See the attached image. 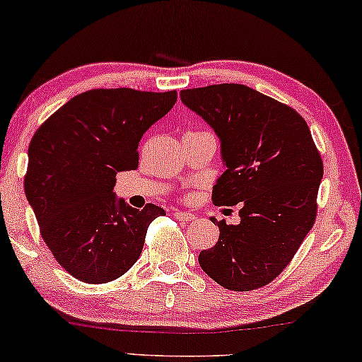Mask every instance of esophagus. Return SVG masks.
Instances as JSON below:
<instances>
[{"label":"esophagus","mask_w":362,"mask_h":362,"mask_svg":"<svg viewBox=\"0 0 362 362\" xmlns=\"http://www.w3.org/2000/svg\"><path fill=\"white\" fill-rule=\"evenodd\" d=\"M175 217L177 221H182V222H189L194 219V214H191V212H182V211H175Z\"/></svg>","instance_id":"obj_1"}]
</instances>
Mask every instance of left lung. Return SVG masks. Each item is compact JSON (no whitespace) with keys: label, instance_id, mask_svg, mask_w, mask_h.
<instances>
[{"label":"left lung","instance_id":"left-lung-1","mask_svg":"<svg viewBox=\"0 0 362 362\" xmlns=\"http://www.w3.org/2000/svg\"><path fill=\"white\" fill-rule=\"evenodd\" d=\"M181 102L214 128L227 170L212 187L216 206L240 204L237 226L217 222L219 240L199 254L221 286L250 291L290 264L316 219L323 161L303 117L240 83L181 90Z\"/></svg>","mask_w":362,"mask_h":362}]
</instances>
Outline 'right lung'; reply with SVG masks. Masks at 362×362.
Returning a JSON list of instances; mask_svg holds the SVG:
<instances>
[{"label":"right lung","instance_id":"1","mask_svg":"<svg viewBox=\"0 0 362 362\" xmlns=\"http://www.w3.org/2000/svg\"><path fill=\"white\" fill-rule=\"evenodd\" d=\"M177 93L93 88L54 112L28 150L24 192L49 250L74 279L107 284L138 260L148 226L166 212L117 199L120 171L138 168L143 133L176 103Z\"/></svg>","mask_w":362,"mask_h":362}]
</instances>
